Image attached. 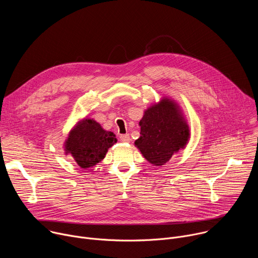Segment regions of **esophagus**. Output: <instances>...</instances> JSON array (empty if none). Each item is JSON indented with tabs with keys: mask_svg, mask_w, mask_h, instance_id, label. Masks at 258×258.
I'll use <instances>...</instances> for the list:
<instances>
[{
	"mask_svg": "<svg viewBox=\"0 0 258 258\" xmlns=\"http://www.w3.org/2000/svg\"><path fill=\"white\" fill-rule=\"evenodd\" d=\"M119 138H120V141L123 142V143H128V142L131 141V138H130V135H128V134L121 135Z\"/></svg>",
	"mask_w": 258,
	"mask_h": 258,
	"instance_id": "esophagus-1",
	"label": "esophagus"
}]
</instances>
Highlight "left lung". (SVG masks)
Instances as JSON below:
<instances>
[{
  "mask_svg": "<svg viewBox=\"0 0 258 258\" xmlns=\"http://www.w3.org/2000/svg\"><path fill=\"white\" fill-rule=\"evenodd\" d=\"M139 125L141 136L135 141V146L155 166L165 164L173 154L185 149L190 139L189 124L182 110L168 97L147 108Z\"/></svg>",
  "mask_w": 258,
  "mask_h": 258,
  "instance_id": "left-lung-1",
  "label": "left lung"
}]
</instances>
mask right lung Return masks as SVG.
I'll return each mask as SVG.
<instances>
[{
	"label": "right lung",
	"instance_id": "1",
	"mask_svg": "<svg viewBox=\"0 0 258 258\" xmlns=\"http://www.w3.org/2000/svg\"><path fill=\"white\" fill-rule=\"evenodd\" d=\"M116 142L112 132L105 131L95 119L86 117L70 130L64 143V151L73 157L80 167L88 169L101 162L108 149Z\"/></svg>",
	"mask_w": 258,
	"mask_h": 258
}]
</instances>
